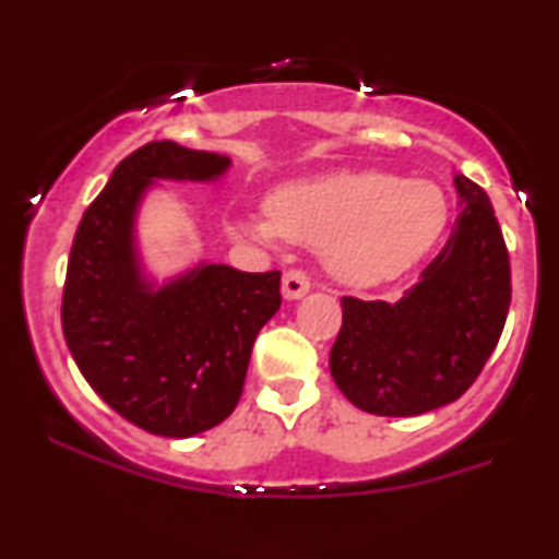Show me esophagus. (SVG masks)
<instances>
[{"label": "esophagus", "mask_w": 559, "mask_h": 559, "mask_svg": "<svg viewBox=\"0 0 559 559\" xmlns=\"http://www.w3.org/2000/svg\"><path fill=\"white\" fill-rule=\"evenodd\" d=\"M310 292V275L299 267H292V271L284 273V297L286 299H299Z\"/></svg>", "instance_id": "1"}]
</instances>
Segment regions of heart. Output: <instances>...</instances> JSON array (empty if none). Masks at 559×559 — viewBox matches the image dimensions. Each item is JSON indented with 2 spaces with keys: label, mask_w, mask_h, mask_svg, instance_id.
I'll use <instances>...</instances> for the list:
<instances>
[{
  "label": "heart",
  "mask_w": 559,
  "mask_h": 559,
  "mask_svg": "<svg viewBox=\"0 0 559 559\" xmlns=\"http://www.w3.org/2000/svg\"><path fill=\"white\" fill-rule=\"evenodd\" d=\"M449 204L433 181L386 170H342L288 183L267 199V215H249L243 234L323 249L349 284H381L413 267L444 234Z\"/></svg>",
  "instance_id": "b5f03b06"
}]
</instances>
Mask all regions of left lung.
<instances>
[{
    "label": "left lung",
    "mask_w": 559,
    "mask_h": 559,
    "mask_svg": "<svg viewBox=\"0 0 559 559\" xmlns=\"http://www.w3.org/2000/svg\"><path fill=\"white\" fill-rule=\"evenodd\" d=\"M463 210L447 247L400 301L342 297L331 376L355 407L407 418L465 394L502 336L510 254L491 199L457 176Z\"/></svg>",
    "instance_id": "obj_1"
}]
</instances>
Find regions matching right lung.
<instances>
[{
	"instance_id": "1",
	"label": "right lung",
	"mask_w": 559,
	"mask_h": 559,
	"mask_svg": "<svg viewBox=\"0 0 559 559\" xmlns=\"http://www.w3.org/2000/svg\"><path fill=\"white\" fill-rule=\"evenodd\" d=\"M228 157L150 141L112 170L70 249L62 333L96 394L128 423L186 439L241 400L254 338L281 307V271L202 265L159 292L141 281L131 226L152 178L207 181Z\"/></svg>"
}]
</instances>
